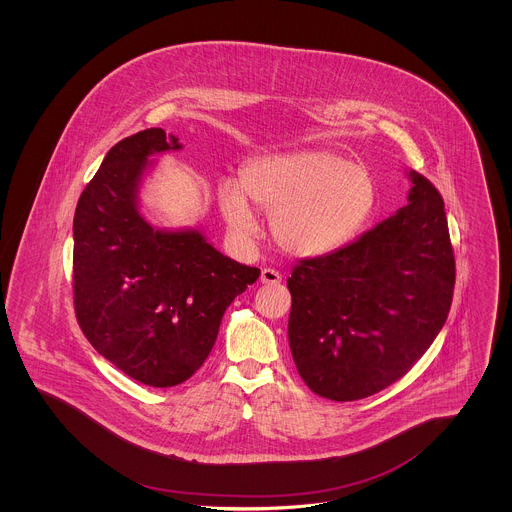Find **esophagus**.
I'll use <instances>...</instances> for the list:
<instances>
[{"label":"esophagus","instance_id":"obj_1","mask_svg":"<svg viewBox=\"0 0 512 512\" xmlns=\"http://www.w3.org/2000/svg\"><path fill=\"white\" fill-rule=\"evenodd\" d=\"M261 282L267 284V286H276V284L282 282V276L274 268H263L261 270Z\"/></svg>","mask_w":512,"mask_h":512}]
</instances>
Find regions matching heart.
<instances>
[{"instance_id":"b5f03b06","label":"heart","mask_w":512,"mask_h":512,"mask_svg":"<svg viewBox=\"0 0 512 512\" xmlns=\"http://www.w3.org/2000/svg\"><path fill=\"white\" fill-rule=\"evenodd\" d=\"M376 180L368 169L330 149L253 157L240 184L222 178L217 203L228 230L247 240L257 222L249 201L268 213L272 242L293 257L326 255L351 240L374 211Z\"/></svg>"}]
</instances>
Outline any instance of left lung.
<instances>
[{"label":"left lung","mask_w":512,"mask_h":512,"mask_svg":"<svg viewBox=\"0 0 512 512\" xmlns=\"http://www.w3.org/2000/svg\"><path fill=\"white\" fill-rule=\"evenodd\" d=\"M407 205L357 242L303 259L288 278V340L303 382L357 401L388 388L424 355L453 299L455 257L438 190L407 171Z\"/></svg>","instance_id":"1"}]
</instances>
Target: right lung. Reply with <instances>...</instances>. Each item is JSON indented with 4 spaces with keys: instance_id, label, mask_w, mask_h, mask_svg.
<instances>
[{
    "instance_id": "obj_1",
    "label": "right lung",
    "mask_w": 512,
    "mask_h": 512,
    "mask_svg": "<svg viewBox=\"0 0 512 512\" xmlns=\"http://www.w3.org/2000/svg\"><path fill=\"white\" fill-rule=\"evenodd\" d=\"M182 144L161 128L105 155L74 211V309L101 357L151 388L186 382L209 357L224 311L261 270L207 242L201 228H159L140 194L155 155Z\"/></svg>"
}]
</instances>
